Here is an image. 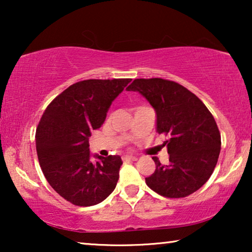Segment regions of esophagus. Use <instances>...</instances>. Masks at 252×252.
Masks as SVG:
<instances>
[{"label":"esophagus","instance_id":"obj_1","mask_svg":"<svg viewBox=\"0 0 252 252\" xmlns=\"http://www.w3.org/2000/svg\"><path fill=\"white\" fill-rule=\"evenodd\" d=\"M137 158L134 157V156H124L123 157V160L124 161H132V160H136Z\"/></svg>","mask_w":252,"mask_h":252}]
</instances>
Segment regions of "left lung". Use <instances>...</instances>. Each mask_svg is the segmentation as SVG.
Here are the masks:
<instances>
[{"label": "left lung", "mask_w": 252, "mask_h": 252, "mask_svg": "<svg viewBox=\"0 0 252 252\" xmlns=\"http://www.w3.org/2000/svg\"><path fill=\"white\" fill-rule=\"evenodd\" d=\"M128 92L143 96L156 112V130L167 135L168 163L153 157L156 170L146 184L157 194L180 198L198 190L215 170L221 148L216 120L184 86L160 78L135 79Z\"/></svg>", "instance_id": "obj_1"}]
</instances>
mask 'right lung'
<instances>
[{
	"label": "right lung",
	"mask_w": 252,
	"mask_h": 252,
	"mask_svg": "<svg viewBox=\"0 0 252 252\" xmlns=\"http://www.w3.org/2000/svg\"><path fill=\"white\" fill-rule=\"evenodd\" d=\"M130 80L79 81L58 95L41 117L35 134L40 166L54 190L72 204H98L115 190L122 158L92 155L89 136L103 125L112 102Z\"/></svg>",
	"instance_id": "obj_1"
}]
</instances>
